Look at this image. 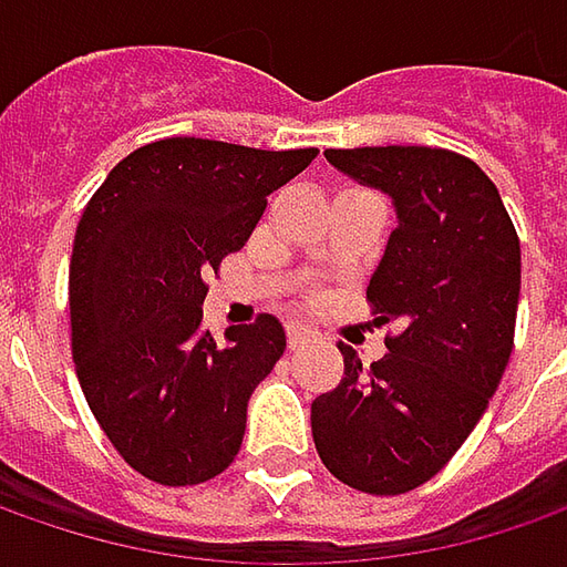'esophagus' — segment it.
Segmentation results:
<instances>
[{"label": "esophagus", "instance_id": "1", "mask_svg": "<svg viewBox=\"0 0 567 567\" xmlns=\"http://www.w3.org/2000/svg\"><path fill=\"white\" fill-rule=\"evenodd\" d=\"M287 338H290V347H302L306 340L312 338V331L306 328V324H287Z\"/></svg>", "mask_w": 567, "mask_h": 567}]
</instances>
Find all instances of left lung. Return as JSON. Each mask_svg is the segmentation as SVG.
Returning <instances> with one entry per match:
<instances>
[{
    "label": "left lung",
    "instance_id": "obj_1",
    "mask_svg": "<svg viewBox=\"0 0 567 567\" xmlns=\"http://www.w3.org/2000/svg\"><path fill=\"white\" fill-rule=\"evenodd\" d=\"M324 157L398 210L365 299L401 331L372 365L340 343L343 379L312 401V439L340 483L401 495L454 457L505 375L520 243L495 183L454 151L388 144Z\"/></svg>",
    "mask_w": 567,
    "mask_h": 567
}]
</instances>
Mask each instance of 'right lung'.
Masks as SVG:
<instances>
[{
	"mask_svg": "<svg viewBox=\"0 0 567 567\" xmlns=\"http://www.w3.org/2000/svg\"><path fill=\"white\" fill-rule=\"evenodd\" d=\"M316 154L164 138L113 166L81 214L69 265L78 381L122 461L161 486L207 483L239 454L251 391L287 334L258 316L214 340L205 280Z\"/></svg>",
	"mask_w": 567,
	"mask_h": 567,
	"instance_id": "obj_1",
	"label": "right lung"
}]
</instances>
